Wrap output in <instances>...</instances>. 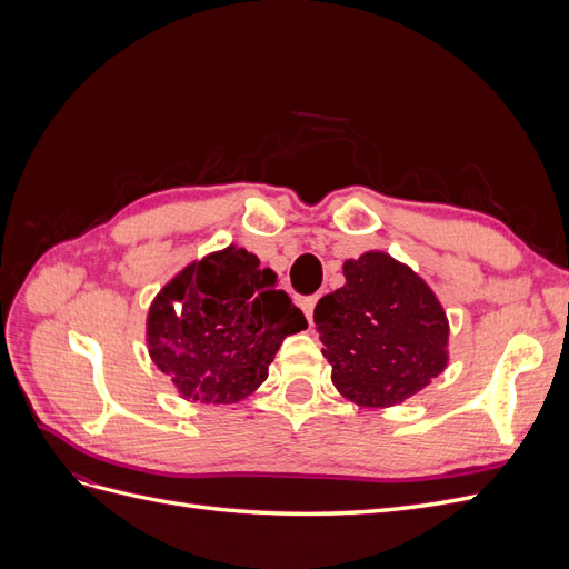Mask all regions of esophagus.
Returning a JSON list of instances; mask_svg holds the SVG:
<instances>
[{"label": "esophagus", "mask_w": 569, "mask_h": 569, "mask_svg": "<svg viewBox=\"0 0 569 569\" xmlns=\"http://www.w3.org/2000/svg\"><path fill=\"white\" fill-rule=\"evenodd\" d=\"M318 303V297H308V299H301V311L306 313V320L313 325V308Z\"/></svg>", "instance_id": "obj_1"}]
</instances>
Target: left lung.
I'll return each mask as SVG.
<instances>
[{
  "label": "left lung",
  "instance_id": "left-lung-1",
  "mask_svg": "<svg viewBox=\"0 0 569 569\" xmlns=\"http://www.w3.org/2000/svg\"><path fill=\"white\" fill-rule=\"evenodd\" d=\"M343 287L313 320L332 385L363 408H389L422 391L449 366V318L420 274L385 251L343 261Z\"/></svg>",
  "mask_w": 569,
  "mask_h": 569
}]
</instances>
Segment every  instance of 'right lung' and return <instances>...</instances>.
<instances>
[{"instance_id": "add662e5", "label": "right lung", "mask_w": 569, "mask_h": 569, "mask_svg": "<svg viewBox=\"0 0 569 569\" xmlns=\"http://www.w3.org/2000/svg\"><path fill=\"white\" fill-rule=\"evenodd\" d=\"M306 327L278 274L230 244L184 266L153 297L147 347L182 399L228 406L266 382L282 339Z\"/></svg>"}]
</instances>
